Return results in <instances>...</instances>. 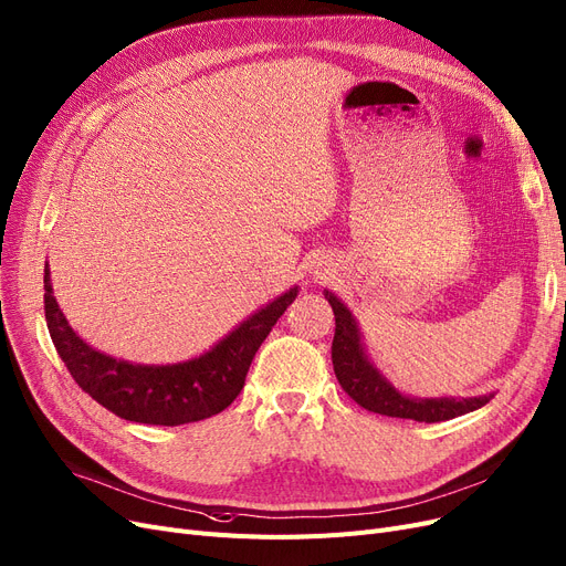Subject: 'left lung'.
<instances>
[{
	"label": "left lung",
	"instance_id": "left-lung-1",
	"mask_svg": "<svg viewBox=\"0 0 566 566\" xmlns=\"http://www.w3.org/2000/svg\"><path fill=\"white\" fill-rule=\"evenodd\" d=\"M325 300L334 311V342H332V365L342 388L353 397L361 409L390 416V418H411L418 422H441L476 411L485 406L494 395L483 397H439V399H418L401 395L392 382L382 376L365 353L361 332L357 327L355 315L348 306L338 300L334 292L325 290Z\"/></svg>",
	"mask_w": 566,
	"mask_h": 566
}]
</instances>
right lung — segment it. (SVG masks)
Returning a JSON list of instances; mask_svg holds the SVG:
<instances>
[{"instance_id":"obj_1","label":"right lung","mask_w":566,"mask_h":566,"mask_svg":"<svg viewBox=\"0 0 566 566\" xmlns=\"http://www.w3.org/2000/svg\"><path fill=\"white\" fill-rule=\"evenodd\" d=\"M43 290L51 338L78 388L118 418L167 427L205 420L228 409L243 390L258 348L300 292L290 287L195 359L134 365L95 350L72 329L53 297L49 264L43 269Z\"/></svg>"}]
</instances>
